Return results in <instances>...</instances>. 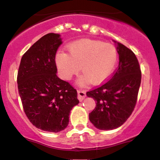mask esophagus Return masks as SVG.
I'll return each instance as SVG.
<instances>
[{
	"mask_svg": "<svg viewBox=\"0 0 160 160\" xmlns=\"http://www.w3.org/2000/svg\"><path fill=\"white\" fill-rule=\"evenodd\" d=\"M86 92L83 91H78V98L80 101H82L85 97H86Z\"/></svg>",
	"mask_w": 160,
	"mask_h": 160,
	"instance_id": "esophagus-1",
	"label": "esophagus"
}]
</instances>
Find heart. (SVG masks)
I'll list each match as a JSON object with an SVG mask.
<instances>
[{"label": "heart", "mask_w": 160, "mask_h": 160, "mask_svg": "<svg viewBox=\"0 0 160 160\" xmlns=\"http://www.w3.org/2000/svg\"><path fill=\"white\" fill-rule=\"evenodd\" d=\"M68 52H58L55 57L61 76L69 80L81 67L85 74L82 81L93 83H100L110 75L118 56L112 44L91 39L73 42L68 47Z\"/></svg>", "instance_id": "obj_1"}]
</instances>
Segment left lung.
<instances>
[{"mask_svg":"<svg viewBox=\"0 0 160 160\" xmlns=\"http://www.w3.org/2000/svg\"><path fill=\"white\" fill-rule=\"evenodd\" d=\"M118 44L119 64L110 80L88 91L97 102L89 120L96 128L110 130L121 127L135 109L141 82V70L132 51Z\"/></svg>","mask_w":160,"mask_h":160,"instance_id":"8db88e82","label":"left lung"}]
</instances>
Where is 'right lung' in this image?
I'll use <instances>...</instances> for the list:
<instances>
[{
    "instance_id": "obj_1",
    "label": "right lung",
    "mask_w": 160,
    "mask_h": 160,
    "mask_svg": "<svg viewBox=\"0 0 160 160\" xmlns=\"http://www.w3.org/2000/svg\"><path fill=\"white\" fill-rule=\"evenodd\" d=\"M61 44L59 34L42 37L22 55L17 78L28 118L37 128L50 132L68 126L70 111L79 103L76 89L56 75L55 55Z\"/></svg>"
}]
</instances>
